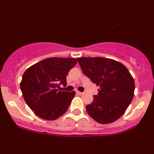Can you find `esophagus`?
Segmentation results:
<instances>
[{
  "label": "esophagus",
  "instance_id": "1",
  "mask_svg": "<svg viewBox=\"0 0 154 154\" xmlns=\"http://www.w3.org/2000/svg\"><path fill=\"white\" fill-rule=\"evenodd\" d=\"M76 93H77V95H82L83 93H82V92H79V91H76Z\"/></svg>",
  "mask_w": 154,
  "mask_h": 154
}]
</instances>
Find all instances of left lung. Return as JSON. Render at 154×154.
Segmentation results:
<instances>
[{"label": "left lung", "mask_w": 154, "mask_h": 154, "mask_svg": "<svg viewBox=\"0 0 154 154\" xmlns=\"http://www.w3.org/2000/svg\"><path fill=\"white\" fill-rule=\"evenodd\" d=\"M84 75L97 86L98 93L86 106L88 114L100 124L116 121L125 112L134 96L135 82L127 67L101 57L77 58Z\"/></svg>", "instance_id": "1"}]
</instances>
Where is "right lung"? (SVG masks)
<instances>
[{"label": "right lung", "mask_w": 154, "mask_h": 154, "mask_svg": "<svg viewBox=\"0 0 154 154\" xmlns=\"http://www.w3.org/2000/svg\"><path fill=\"white\" fill-rule=\"evenodd\" d=\"M71 58H48L36 63L22 76L20 88L28 106L39 117L55 120L67 111L75 92L61 91L66 75L77 63Z\"/></svg>", "instance_id": "add662e5"}]
</instances>
